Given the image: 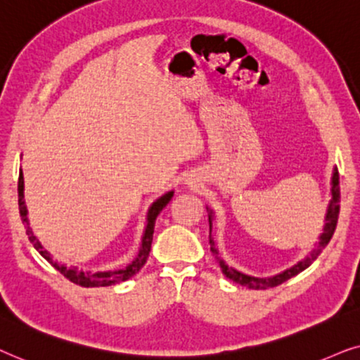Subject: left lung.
I'll return each mask as SVG.
<instances>
[{
    "label": "left lung",
    "instance_id": "1",
    "mask_svg": "<svg viewBox=\"0 0 360 360\" xmlns=\"http://www.w3.org/2000/svg\"><path fill=\"white\" fill-rule=\"evenodd\" d=\"M339 202H341V191H339V174H338V169L334 167L333 171V177H330V200L328 204V210H326V215H324V227H323V233L319 236V242L318 245L313 252L309 253L308 257L304 258V260H301L293 265L291 268H286L285 271L278 273V275H273V276H268V278H258V276H252V275H245V273L236 270V268L229 266L227 263H225L222 258L219 257V250L215 248V243H214V238L212 236H209V243H210V252H212V255L215 257V260L219 262L220 268H222V273L225 276L229 278V280L236 281V283L242 285V286H247V288L250 290H266V288H273V286H278L281 283H285L286 280H290V278H293L301 273L303 270H306L311 263H313L316 258L319 257V253L323 252V248L328 245L330 237H333L334 230H336V225H338V217H339ZM207 212H209V227H210V232H212V222H214V210L207 207Z\"/></svg>",
    "mask_w": 360,
    "mask_h": 360
}]
</instances>
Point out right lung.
I'll return each instance as SVG.
<instances>
[{
  "label": "right lung",
  "mask_w": 360,
  "mask_h": 360,
  "mask_svg": "<svg viewBox=\"0 0 360 360\" xmlns=\"http://www.w3.org/2000/svg\"><path fill=\"white\" fill-rule=\"evenodd\" d=\"M172 195H174V191H169V193L161 195L160 199H156L155 202L150 205V209H148V214H146V227H145V232H143V237H141L140 250H138V255L133 258L131 263H128L124 268H120V270L84 271V270H79L77 266H65V265H60V263L54 262L52 260L51 253L41 245L39 240H37V237L34 236V232H32V229L30 225V219H27V207H26V202H24V177H22V171H19V183H18L19 215H21V220L24 224V229H26L27 237H30V242L34 245L36 250L41 253V257H44L57 271H60L62 275L67 278V280L72 281V283L84 286V288H97V286H112V285L122 283V281L130 280L133 275H136V273L141 270L143 265L146 263V258H148V255H150V250H151L153 232H155L156 217L160 215L161 210L165 209L167 204H169Z\"/></svg>",
  "instance_id": "add662e5"
}]
</instances>
